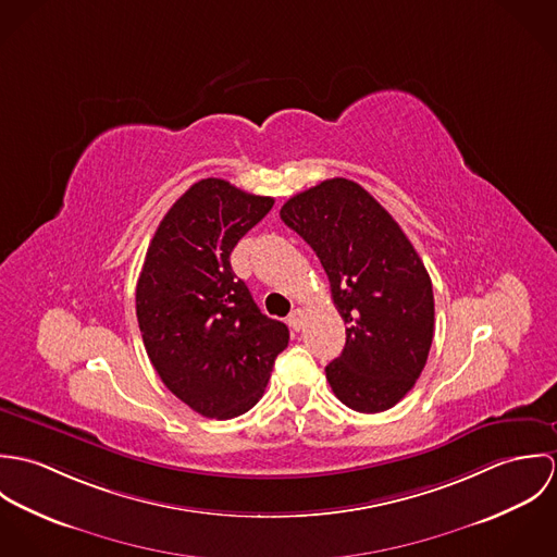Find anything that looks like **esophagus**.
I'll list each match as a JSON object with an SVG mask.
<instances>
[{
  "instance_id": "34e87169",
  "label": "esophagus",
  "mask_w": 557,
  "mask_h": 557,
  "mask_svg": "<svg viewBox=\"0 0 557 557\" xmlns=\"http://www.w3.org/2000/svg\"><path fill=\"white\" fill-rule=\"evenodd\" d=\"M302 315H305V313H302V309L292 311V315H289L287 321H289V325H292L294 330H300V327H302Z\"/></svg>"
}]
</instances>
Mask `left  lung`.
Listing matches in <instances>:
<instances>
[{
  "label": "left lung",
  "instance_id": "1",
  "mask_svg": "<svg viewBox=\"0 0 557 557\" xmlns=\"http://www.w3.org/2000/svg\"><path fill=\"white\" fill-rule=\"evenodd\" d=\"M283 223L319 257L345 347L325 367L347 407H395L420 377L435 330L429 272L397 221L356 182L325 180L281 208Z\"/></svg>",
  "mask_w": 557,
  "mask_h": 557
}]
</instances>
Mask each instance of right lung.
Returning <instances> with one entry per match:
<instances>
[{"label":"right lung","mask_w":557,"mask_h":557,"mask_svg":"<svg viewBox=\"0 0 557 557\" xmlns=\"http://www.w3.org/2000/svg\"><path fill=\"white\" fill-rule=\"evenodd\" d=\"M274 206L234 184H193L164 214L137 281V321L162 384L206 418L248 411L289 343L265 318L230 255Z\"/></svg>","instance_id":"obj_1"}]
</instances>
